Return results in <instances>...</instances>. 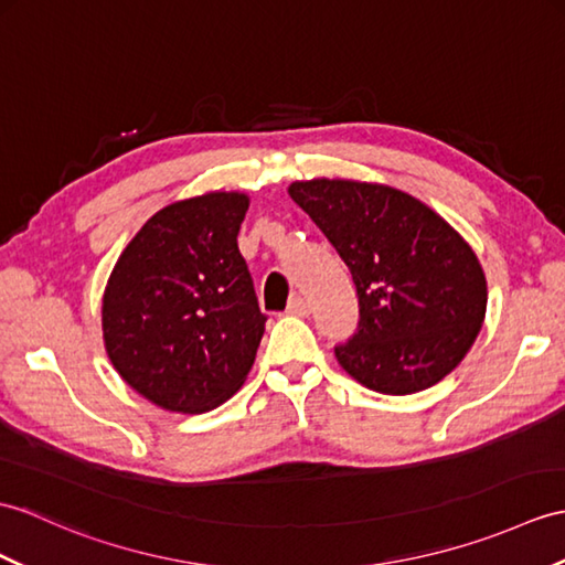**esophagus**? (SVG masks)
Listing matches in <instances>:
<instances>
[{
	"label": "esophagus",
	"mask_w": 565,
	"mask_h": 565,
	"mask_svg": "<svg viewBox=\"0 0 565 565\" xmlns=\"http://www.w3.org/2000/svg\"><path fill=\"white\" fill-rule=\"evenodd\" d=\"M286 312H288V315H296V318H306V315L310 312L308 300H306L303 296H294L291 300H288Z\"/></svg>",
	"instance_id": "34e87169"
}]
</instances>
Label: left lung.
<instances>
[{
  "label": "left lung",
  "instance_id": "8db88e82",
  "mask_svg": "<svg viewBox=\"0 0 565 565\" xmlns=\"http://www.w3.org/2000/svg\"><path fill=\"white\" fill-rule=\"evenodd\" d=\"M291 200L349 267L359 330L334 347L342 369L383 395H414L455 371L487 315V277L448 221L402 190L315 178Z\"/></svg>",
  "mask_w": 565,
  "mask_h": 565
}]
</instances>
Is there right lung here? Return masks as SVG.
Here are the masks:
<instances>
[{
	"label": "right lung",
	"mask_w": 565,
	"mask_h": 565,
	"mask_svg": "<svg viewBox=\"0 0 565 565\" xmlns=\"http://www.w3.org/2000/svg\"><path fill=\"white\" fill-rule=\"evenodd\" d=\"M247 206L243 192L168 204L113 267L105 351L125 383L161 409H216L253 369L267 315L238 250Z\"/></svg>",
	"instance_id": "add662e5"
}]
</instances>
